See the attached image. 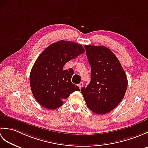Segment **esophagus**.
Here are the masks:
<instances>
[{
	"label": "esophagus",
	"mask_w": 148,
	"mask_h": 148,
	"mask_svg": "<svg viewBox=\"0 0 148 148\" xmlns=\"http://www.w3.org/2000/svg\"><path fill=\"white\" fill-rule=\"evenodd\" d=\"M83 83H80L79 84H78V86H79V88L81 89V88H82L83 86Z\"/></svg>",
	"instance_id": "1"
}]
</instances>
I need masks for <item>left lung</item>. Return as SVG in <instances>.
Wrapping results in <instances>:
<instances>
[{
	"label": "left lung",
	"mask_w": 148,
	"mask_h": 148,
	"mask_svg": "<svg viewBox=\"0 0 148 148\" xmlns=\"http://www.w3.org/2000/svg\"><path fill=\"white\" fill-rule=\"evenodd\" d=\"M91 67V80L81 93L91 111L98 114L114 109L124 98L128 80L120 62L111 49L85 45Z\"/></svg>",
	"instance_id": "8db88e82"
}]
</instances>
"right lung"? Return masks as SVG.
Segmentation results:
<instances>
[{
	"mask_svg": "<svg viewBox=\"0 0 148 148\" xmlns=\"http://www.w3.org/2000/svg\"><path fill=\"white\" fill-rule=\"evenodd\" d=\"M84 52L81 45L61 40L40 53L30 74L31 90L37 102L46 109H57L71 93L80 91L71 82L74 70H64V66Z\"/></svg>",
	"mask_w": 148,
	"mask_h": 148,
	"instance_id": "right-lung-1",
	"label": "right lung"
}]
</instances>
